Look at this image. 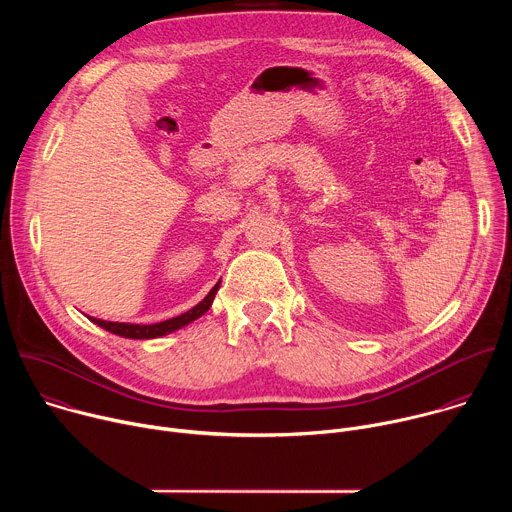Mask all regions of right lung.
<instances>
[{
    "mask_svg": "<svg viewBox=\"0 0 512 512\" xmlns=\"http://www.w3.org/2000/svg\"><path fill=\"white\" fill-rule=\"evenodd\" d=\"M218 287H221V281H218L210 291L208 296L196 304L192 310L176 316V318H170V320H164V322H158V324H125V322H105V320H97V318H89L91 322H95L97 326L117 334V336H123V338H135V340H141V338H158V336H164V334H170L190 322H194L196 318H200L202 314H206L212 306V300L216 296Z\"/></svg>",
    "mask_w": 512,
    "mask_h": 512,
    "instance_id": "right-lung-1",
    "label": "right lung"
}]
</instances>
